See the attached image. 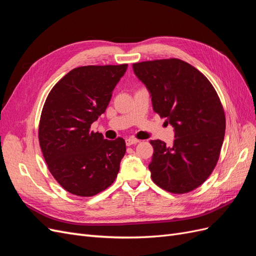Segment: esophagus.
Wrapping results in <instances>:
<instances>
[{"label": "esophagus", "mask_w": 256, "mask_h": 256, "mask_svg": "<svg viewBox=\"0 0 256 256\" xmlns=\"http://www.w3.org/2000/svg\"><path fill=\"white\" fill-rule=\"evenodd\" d=\"M138 142H140V141H138V138H126V145L127 146L134 145V144H136Z\"/></svg>", "instance_id": "1"}]
</instances>
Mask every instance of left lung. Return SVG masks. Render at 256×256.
<instances>
[{
	"label": "left lung",
	"mask_w": 256,
	"mask_h": 256,
	"mask_svg": "<svg viewBox=\"0 0 256 256\" xmlns=\"http://www.w3.org/2000/svg\"><path fill=\"white\" fill-rule=\"evenodd\" d=\"M132 68L150 92L154 111L175 132L173 146L150 141L152 182L177 194L194 190L214 171L224 140L226 115L218 94L202 72L182 60L141 62Z\"/></svg>",
	"instance_id": "left-lung-1"
}]
</instances>
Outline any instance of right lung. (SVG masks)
<instances>
[{
    "mask_svg": "<svg viewBox=\"0 0 256 256\" xmlns=\"http://www.w3.org/2000/svg\"><path fill=\"white\" fill-rule=\"evenodd\" d=\"M127 64L82 66L65 74L46 99L38 129L49 171L66 191L92 196L113 184L126 152L122 138L109 141L90 125L109 104Z\"/></svg>",
    "mask_w": 256,
    "mask_h": 256,
    "instance_id": "1",
    "label": "right lung"
}]
</instances>
